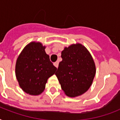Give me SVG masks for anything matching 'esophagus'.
Returning a JSON list of instances; mask_svg holds the SVG:
<instances>
[{"label": "esophagus", "mask_w": 120, "mask_h": 120, "mask_svg": "<svg viewBox=\"0 0 120 120\" xmlns=\"http://www.w3.org/2000/svg\"><path fill=\"white\" fill-rule=\"evenodd\" d=\"M53 65H54V66H55V67L58 68V62H55L54 64H53Z\"/></svg>", "instance_id": "34e87169"}]
</instances>
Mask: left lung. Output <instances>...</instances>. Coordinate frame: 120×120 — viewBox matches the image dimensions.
<instances>
[{"instance_id": "obj_1", "label": "left lung", "mask_w": 120, "mask_h": 120, "mask_svg": "<svg viewBox=\"0 0 120 120\" xmlns=\"http://www.w3.org/2000/svg\"><path fill=\"white\" fill-rule=\"evenodd\" d=\"M62 61L55 75L67 96L76 97L91 86L96 73V66L90 52L81 43H73L62 52Z\"/></svg>"}]
</instances>
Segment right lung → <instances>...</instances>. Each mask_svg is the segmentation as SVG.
<instances>
[{"mask_svg": "<svg viewBox=\"0 0 120 120\" xmlns=\"http://www.w3.org/2000/svg\"><path fill=\"white\" fill-rule=\"evenodd\" d=\"M45 48L41 42L31 41L23 48L16 61L15 76L19 85L30 95L41 94L49 78L56 70Z\"/></svg>", "mask_w": 120, "mask_h": 120, "instance_id": "right-lung-1", "label": "right lung"}]
</instances>
